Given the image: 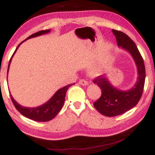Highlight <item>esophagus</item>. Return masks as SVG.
Here are the masks:
<instances>
[{"mask_svg": "<svg viewBox=\"0 0 155 155\" xmlns=\"http://www.w3.org/2000/svg\"><path fill=\"white\" fill-rule=\"evenodd\" d=\"M79 83L81 85H83V86H87V85H88V82L87 81H86L85 79H80Z\"/></svg>", "mask_w": 155, "mask_h": 155, "instance_id": "esophagus-1", "label": "esophagus"}]
</instances>
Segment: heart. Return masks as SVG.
<instances>
[{
  "label": "heart",
  "mask_w": 155,
  "mask_h": 155,
  "mask_svg": "<svg viewBox=\"0 0 155 155\" xmlns=\"http://www.w3.org/2000/svg\"><path fill=\"white\" fill-rule=\"evenodd\" d=\"M102 73V68L100 65H93L90 67V74L93 76H99Z\"/></svg>",
  "instance_id": "1"
}]
</instances>
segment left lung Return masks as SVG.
Here are the masks:
<instances>
[{"label": "left lung", "mask_w": 155, "mask_h": 155, "mask_svg": "<svg viewBox=\"0 0 155 155\" xmlns=\"http://www.w3.org/2000/svg\"><path fill=\"white\" fill-rule=\"evenodd\" d=\"M117 39V45L127 50L132 55L138 69V79L134 87L122 91L111 84L105 76H97L93 80L101 88V96L94 103V107L106 117H114L125 113L134 107L140 101L144 87L146 70L143 60L136 44L123 32L112 30Z\"/></svg>", "instance_id": "1"}]
</instances>
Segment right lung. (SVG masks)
Listing matches in <instances>:
<instances>
[{"label":"right lung","instance_id":"right-lung-1","mask_svg":"<svg viewBox=\"0 0 155 155\" xmlns=\"http://www.w3.org/2000/svg\"><path fill=\"white\" fill-rule=\"evenodd\" d=\"M49 32H50V30L49 29L45 30V31H38L37 32V33H33V34L30 35L29 37L27 38V39H29V38H33V37H36V36H38V35L45 34V33H49ZM25 41H23L22 42H24ZM20 44H19L18 47H17V49H16L15 52H14L13 55L15 54V53L16 52V51H17V49H18V47H19ZM13 55H12V58H11V59L9 60L7 74H8V68H9V65H10L11 61H12V57H13ZM74 84H70L67 85V86L64 87L58 90V91L55 92L54 95H53L47 103H45L44 104L41 105V106H38V107L36 108L24 107V106H20V105H19L17 102H16V101L13 98V97H12L11 94H10V97H11V99H12V103H13V104L15 105L16 109H17L18 111L20 112L21 114H22L23 116H25L28 119H31L32 120L37 121V122H47V121L52 120V119L54 118V117H55V116L59 113L60 110H61L62 107H63L64 102H65V95H66L67 90L70 87L71 85Z\"/></svg>","mask_w":155,"mask_h":155}]
</instances>
